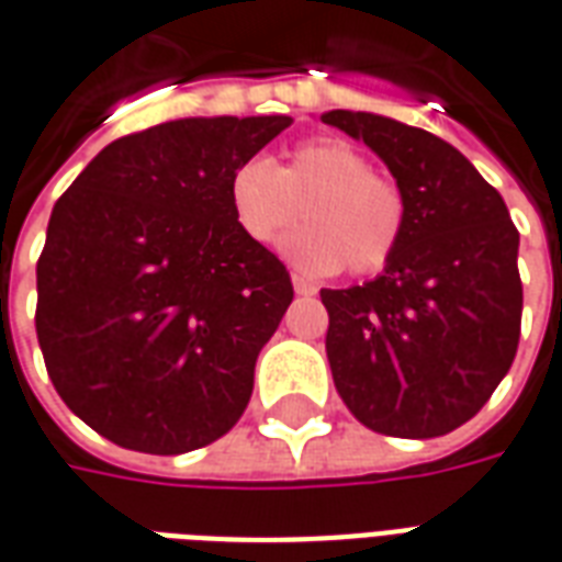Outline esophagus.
I'll return each instance as SVG.
<instances>
[{"label": "esophagus", "instance_id": "obj_1", "mask_svg": "<svg viewBox=\"0 0 562 562\" xmlns=\"http://www.w3.org/2000/svg\"><path fill=\"white\" fill-rule=\"evenodd\" d=\"M292 285L297 294H316V285H313V282H306L304 277H292Z\"/></svg>", "mask_w": 562, "mask_h": 562}]
</instances>
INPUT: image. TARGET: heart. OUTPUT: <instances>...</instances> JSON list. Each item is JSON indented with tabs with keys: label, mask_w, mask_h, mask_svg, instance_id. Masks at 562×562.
<instances>
[{
	"label": "heart",
	"mask_w": 562,
	"mask_h": 562,
	"mask_svg": "<svg viewBox=\"0 0 562 562\" xmlns=\"http://www.w3.org/2000/svg\"><path fill=\"white\" fill-rule=\"evenodd\" d=\"M234 225L249 244L270 246L305 204L304 228L282 240V252L304 273L364 277L389 265L406 232V195L389 173L373 171L358 147L340 138H306L280 168L252 156L225 186Z\"/></svg>",
	"instance_id": "heart-1"
}]
</instances>
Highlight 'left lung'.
<instances>
[{
  "mask_svg": "<svg viewBox=\"0 0 562 562\" xmlns=\"http://www.w3.org/2000/svg\"><path fill=\"white\" fill-rule=\"evenodd\" d=\"M322 123L364 140L406 195V232L376 280L322 289L334 385L376 434H451L518 352V228L494 186L430 132L364 111Z\"/></svg>",
  "mask_w": 562,
  "mask_h": 562,
  "instance_id": "obj_1",
  "label": "left lung"
}]
</instances>
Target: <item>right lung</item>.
<instances>
[{"instance_id": "add662e5", "label": "right lung", "mask_w": 562, "mask_h": 562, "mask_svg": "<svg viewBox=\"0 0 562 562\" xmlns=\"http://www.w3.org/2000/svg\"><path fill=\"white\" fill-rule=\"evenodd\" d=\"M292 116H189L114 140L47 222L35 330L56 394L116 446L183 454L232 430L292 277L225 186Z\"/></svg>"}]
</instances>
